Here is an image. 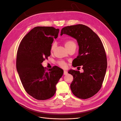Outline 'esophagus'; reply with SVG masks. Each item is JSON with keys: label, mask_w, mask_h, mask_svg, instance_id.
<instances>
[{"label": "esophagus", "mask_w": 121, "mask_h": 121, "mask_svg": "<svg viewBox=\"0 0 121 121\" xmlns=\"http://www.w3.org/2000/svg\"><path fill=\"white\" fill-rule=\"evenodd\" d=\"M67 73H68V72L66 70H64V75H67Z\"/></svg>", "instance_id": "1"}]
</instances>
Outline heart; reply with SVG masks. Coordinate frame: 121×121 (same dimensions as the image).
Returning a JSON list of instances; mask_svg holds the SVG:
<instances>
[{
  "label": "heart",
  "instance_id": "heart-1",
  "mask_svg": "<svg viewBox=\"0 0 121 121\" xmlns=\"http://www.w3.org/2000/svg\"><path fill=\"white\" fill-rule=\"evenodd\" d=\"M73 45H76L75 43L73 41H72V40H67L65 43V48H66L67 49H68L69 48H70V47H71V46H72ZM55 47V43H53L51 45V51L53 50L54 49ZM58 64H59V65L61 67H62L63 68H65L66 67V66H67V64L66 63V62L63 61H59L58 62Z\"/></svg>",
  "mask_w": 121,
  "mask_h": 121
}]
</instances>
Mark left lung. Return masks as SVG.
<instances>
[{"mask_svg": "<svg viewBox=\"0 0 121 121\" xmlns=\"http://www.w3.org/2000/svg\"><path fill=\"white\" fill-rule=\"evenodd\" d=\"M64 34L77 40L78 54L73 66H82L83 70L82 73L68 71L73 78L71 90L78 98H90L101 88L106 72L107 58L102 41L91 29L82 24L62 28L60 35Z\"/></svg>", "mask_w": 121, "mask_h": 121, "instance_id": "1", "label": "left lung"}]
</instances>
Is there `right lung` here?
<instances>
[{
  "label": "right lung",
  "instance_id": "right-lung-1",
  "mask_svg": "<svg viewBox=\"0 0 121 121\" xmlns=\"http://www.w3.org/2000/svg\"><path fill=\"white\" fill-rule=\"evenodd\" d=\"M59 31L52 27H36L24 36L18 48L17 72L26 92L36 99L44 100L53 96L63 74L58 67L48 69L41 64L50 55L52 43Z\"/></svg>",
  "mask_w": 121,
  "mask_h": 121
}]
</instances>
